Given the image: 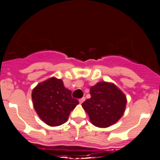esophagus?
Here are the masks:
<instances>
[{"label": "esophagus", "instance_id": "obj_1", "mask_svg": "<svg viewBox=\"0 0 160 160\" xmlns=\"http://www.w3.org/2000/svg\"><path fill=\"white\" fill-rule=\"evenodd\" d=\"M84 101H85V98H80V99H79V103H80V104H82V103Z\"/></svg>", "mask_w": 160, "mask_h": 160}]
</instances>
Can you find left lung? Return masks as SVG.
Listing matches in <instances>:
<instances>
[{"mask_svg": "<svg viewBox=\"0 0 160 160\" xmlns=\"http://www.w3.org/2000/svg\"><path fill=\"white\" fill-rule=\"evenodd\" d=\"M91 98L82 104L90 122L100 128L116 123L123 115L127 97L116 85L99 82L90 87Z\"/></svg>", "mask_w": 160, "mask_h": 160, "instance_id": "1", "label": "left lung"}]
</instances>
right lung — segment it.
Returning a JSON list of instances; mask_svg holds the SVG:
<instances>
[{
	"label": "right lung",
	"instance_id": "1",
	"mask_svg": "<svg viewBox=\"0 0 160 160\" xmlns=\"http://www.w3.org/2000/svg\"><path fill=\"white\" fill-rule=\"evenodd\" d=\"M71 93L62 79L54 77L37 85L32 91V100L39 118L50 127L65 123L79 103L72 98Z\"/></svg>",
	"mask_w": 160,
	"mask_h": 160
}]
</instances>
